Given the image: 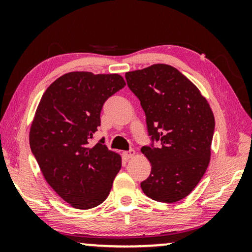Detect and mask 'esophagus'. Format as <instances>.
Segmentation results:
<instances>
[{
	"label": "esophagus",
	"mask_w": 252,
	"mask_h": 252,
	"mask_svg": "<svg viewBox=\"0 0 252 252\" xmlns=\"http://www.w3.org/2000/svg\"><path fill=\"white\" fill-rule=\"evenodd\" d=\"M134 155H135V151L134 150H129V151H124L123 153V156L125 159H129V158L134 157Z\"/></svg>",
	"instance_id": "esophagus-1"
}]
</instances>
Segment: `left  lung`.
Instances as JSON below:
<instances>
[{"label":"left lung","mask_w":252,"mask_h":252,"mask_svg":"<svg viewBox=\"0 0 252 252\" xmlns=\"http://www.w3.org/2000/svg\"><path fill=\"white\" fill-rule=\"evenodd\" d=\"M127 86L146 113L151 173L141 182L148 197L173 203L190 194L208 168L215 117L197 87L166 64L127 72ZM158 143V146L155 145Z\"/></svg>","instance_id":"1"}]
</instances>
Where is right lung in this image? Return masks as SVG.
<instances>
[{
	"label": "right lung",
	"mask_w": 252,
	"mask_h": 252,
	"mask_svg": "<svg viewBox=\"0 0 252 252\" xmlns=\"http://www.w3.org/2000/svg\"><path fill=\"white\" fill-rule=\"evenodd\" d=\"M124 86L118 74L70 72L48 87L37 106L31 150L50 187L75 209L104 202L122 167L104 137L91 141L101 126L103 104Z\"/></svg>",
	"instance_id": "right-lung-1"
}]
</instances>
